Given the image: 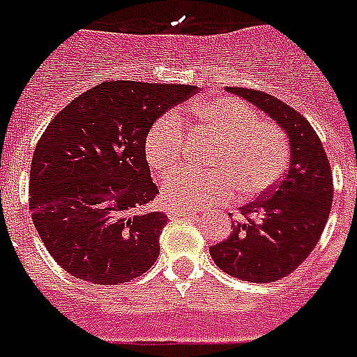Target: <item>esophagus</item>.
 Wrapping results in <instances>:
<instances>
[{
  "label": "esophagus",
  "instance_id": "1",
  "mask_svg": "<svg viewBox=\"0 0 357 357\" xmlns=\"http://www.w3.org/2000/svg\"><path fill=\"white\" fill-rule=\"evenodd\" d=\"M185 215L192 218V215H197V212L194 211H170L169 212V218H172V220H176V218H185Z\"/></svg>",
  "mask_w": 357,
  "mask_h": 357
}]
</instances>
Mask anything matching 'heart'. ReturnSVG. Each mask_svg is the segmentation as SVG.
Wrapping results in <instances>:
<instances>
[{
    "label": "heart",
    "instance_id": "1",
    "mask_svg": "<svg viewBox=\"0 0 357 357\" xmlns=\"http://www.w3.org/2000/svg\"><path fill=\"white\" fill-rule=\"evenodd\" d=\"M196 127L220 139L211 160L215 172L178 170L165 179L163 197L172 211H199L241 196L266 192L281 179L289 163V143L275 123L257 119L248 103L221 98L188 110ZM187 134L176 114H163L146 134L145 154L155 172L170 174L183 161Z\"/></svg>",
    "mask_w": 357,
    "mask_h": 357
}]
</instances>
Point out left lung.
Instances as JSON below:
<instances>
[{"instance_id":"left-lung-1","label":"left lung","mask_w":357,"mask_h":357,"mask_svg":"<svg viewBox=\"0 0 357 357\" xmlns=\"http://www.w3.org/2000/svg\"><path fill=\"white\" fill-rule=\"evenodd\" d=\"M227 91L256 105L285 130L290 165L265 197L241 206L247 220L232 223L230 236L212 245L211 256L232 278L272 283L292 274L321 238L334 196L331 165L312 125L290 105L252 89Z\"/></svg>"}]
</instances>
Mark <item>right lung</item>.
Wrapping results in <instances>:
<instances>
[{
  "label": "right lung",
  "instance_id": "obj_1",
  "mask_svg": "<svg viewBox=\"0 0 357 357\" xmlns=\"http://www.w3.org/2000/svg\"><path fill=\"white\" fill-rule=\"evenodd\" d=\"M197 86L107 82L49 123L31 165L32 221L50 256L74 278L119 285L160 256L163 212L151 211L145 142L165 110Z\"/></svg>",
  "mask_w": 357,
  "mask_h": 357
}]
</instances>
